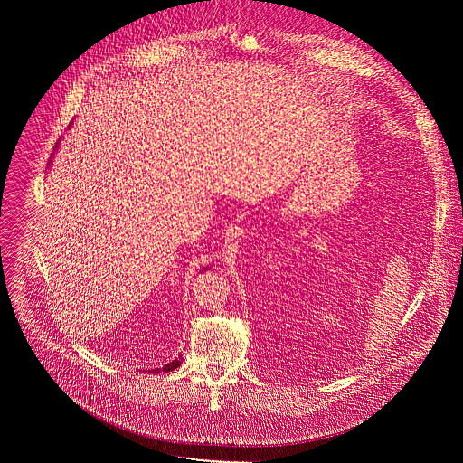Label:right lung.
I'll use <instances>...</instances> for the list:
<instances>
[{
	"label": "right lung",
	"mask_w": 463,
	"mask_h": 463,
	"mask_svg": "<svg viewBox=\"0 0 463 463\" xmlns=\"http://www.w3.org/2000/svg\"><path fill=\"white\" fill-rule=\"evenodd\" d=\"M177 366H181V361H179V359H175V361L168 363V364H166V366H163V368H156V370H154V373H159V372H172V370H175Z\"/></svg>",
	"instance_id": "1"
}]
</instances>
